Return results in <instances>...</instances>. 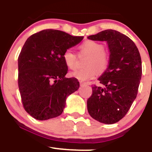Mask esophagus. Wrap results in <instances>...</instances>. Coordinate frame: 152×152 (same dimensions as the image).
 I'll return each mask as SVG.
<instances>
[{"label": "esophagus", "mask_w": 152, "mask_h": 152, "mask_svg": "<svg viewBox=\"0 0 152 152\" xmlns=\"http://www.w3.org/2000/svg\"><path fill=\"white\" fill-rule=\"evenodd\" d=\"M80 86H84V85H86V83H85V82H80Z\"/></svg>", "instance_id": "obj_1"}]
</instances>
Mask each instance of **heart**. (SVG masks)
Wrapping results in <instances>:
<instances>
[{
	"label": "heart",
	"mask_w": 152,
	"mask_h": 152,
	"mask_svg": "<svg viewBox=\"0 0 152 152\" xmlns=\"http://www.w3.org/2000/svg\"><path fill=\"white\" fill-rule=\"evenodd\" d=\"M80 49L81 53L88 55L84 65L86 67L71 72L72 77L85 81L93 79L97 72L102 74L105 72L110 63V55L104 50L103 44L97 41L87 40L80 45ZM62 58L67 68L72 70L76 69V55L72 50H66L62 55Z\"/></svg>",
	"instance_id": "obj_1"
}]
</instances>
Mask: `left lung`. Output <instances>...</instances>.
<instances>
[{
  "label": "left lung",
  "instance_id": "left-lung-1",
  "mask_svg": "<svg viewBox=\"0 0 152 152\" xmlns=\"http://www.w3.org/2000/svg\"><path fill=\"white\" fill-rule=\"evenodd\" d=\"M88 38L107 41L110 55L107 69L98 78L102 86L92 87L87 110L95 120L115 124L126 115L137 97L142 73L140 52L129 37L115 30H103Z\"/></svg>",
  "mask_w": 152,
  "mask_h": 152
}]
</instances>
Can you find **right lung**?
I'll use <instances>...</instances> for the list:
<instances>
[{"label":"right lung","instance_id":"add662e5","mask_svg":"<svg viewBox=\"0 0 152 152\" xmlns=\"http://www.w3.org/2000/svg\"><path fill=\"white\" fill-rule=\"evenodd\" d=\"M83 37L47 29L27 39L18 56V83L23 107L33 118L60 116L67 96L79 89L77 80L65 77L68 68L62 55Z\"/></svg>","mask_w":152,"mask_h":152}]
</instances>
